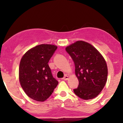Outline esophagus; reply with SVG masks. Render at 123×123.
Here are the masks:
<instances>
[{
  "mask_svg": "<svg viewBox=\"0 0 123 123\" xmlns=\"http://www.w3.org/2000/svg\"><path fill=\"white\" fill-rule=\"evenodd\" d=\"M63 80H68V75H67V74H65V76L63 77Z\"/></svg>",
  "mask_w": 123,
  "mask_h": 123,
  "instance_id": "34e87169",
  "label": "esophagus"
}]
</instances>
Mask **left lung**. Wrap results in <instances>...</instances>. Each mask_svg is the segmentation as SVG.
Wrapping results in <instances>:
<instances>
[{
  "mask_svg": "<svg viewBox=\"0 0 123 123\" xmlns=\"http://www.w3.org/2000/svg\"><path fill=\"white\" fill-rule=\"evenodd\" d=\"M75 65L79 80L74 92L80 98L90 100L99 95L107 81V67L104 57L96 49L83 41H78L65 48Z\"/></svg>",
  "mask_w": 123,
  "mask_h": 123,
  "instance_id": "8db88e82",
  "label": "left lung"
}]
</instances>
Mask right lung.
Listing matches in <instances>:
<instances>
[{"instance_id": "1", "label": "right lung", "mask_w": 123, "mask_h": 123, "mask_svg": "<svg viewBox=\"0 0 123 123\" xmlns=\"http://www.w3.org/2000/svg\"><path fill=\"white\" fill-rule=\"evenodd\" d=\"M57 46L41 44L28 50L21 59L19 80L21 87L30 98L37 101L48 99L58 85L48 65Z\"/></svg>"}]
</instances>
